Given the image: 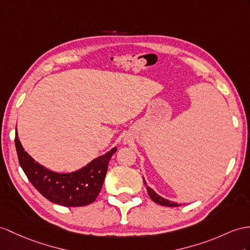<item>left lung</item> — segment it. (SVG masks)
Returning <instances> with one entry per match:
<instances>
[{"instance_id": "left-lung-1", "label": "left lung", "mask_w": 250, "mask_h": 250, "mask_svg": "<svg viewBox=\"0 0 250 250\" xmlns=\"http://www.w3.org/2000/svg\"><path fill=\"white\" fill-rule=\"evenodd\" d=\"M143 182H144V185L146 186V188H147V193H148L149 197L151 198V200H154V202H155L156 204L161 205V206H166V207H179V206H181V205H178V204H176V203L169 202V200L164 199L163 197L159 196V195H158V194L153 190V188H150L149 187H147V185H146V181H145L144 179H143Z\"/></svg>"}]
</instances>
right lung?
Segmentation results:
<instances>
[{"instance_id":"add662e5","label":"right lung","mask_w":250,"mask_h":250,"mask_svg":"<svg viewBox=\"0 0 250 250\" xmlns=\"http://www.w3.org/2000/svg\"><path fill=\"white\" fill-rule=\"evenodd\" d=\"M18 159L28 180L46 199L64 207H82L93 203L99 195L107 173L108 163L117 151L113 147L76 172L59 174L40 166L15 138Z\"/></svg>"}]
</instances>
